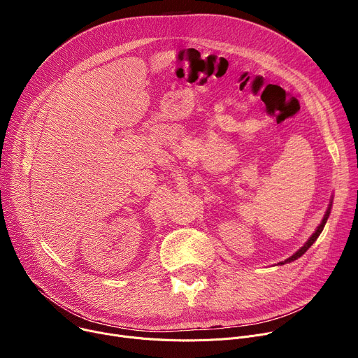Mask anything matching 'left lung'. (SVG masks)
<instances>
[{"label": "left lung", "mask_w": 358, "mask_h": 358, "mask_svg": "<svg viewBox=\"0 0 358 358\" xmlns=\"http://www.w3.org/2000/svg\"><path fill=\"white\" fill-rule=\"evenodd\" d=\"M330 210H331V203H330V207H329V210H327V213H326V215H324V218H323V221H322V224L317 227V229L315 231V234L309 238V241L308 242H306L294 255H292V257L290 258H287L285 262H280V265H285V264H287V262H292V261H296L297 258H300L301 257V255L306 252V250H308L313 243H315V241L319 238V235L322 234V231H323V228H324V225H326V222H327V218H329V215H330Z\"/></svg>", "instance_id": "1"}]
</instances>
